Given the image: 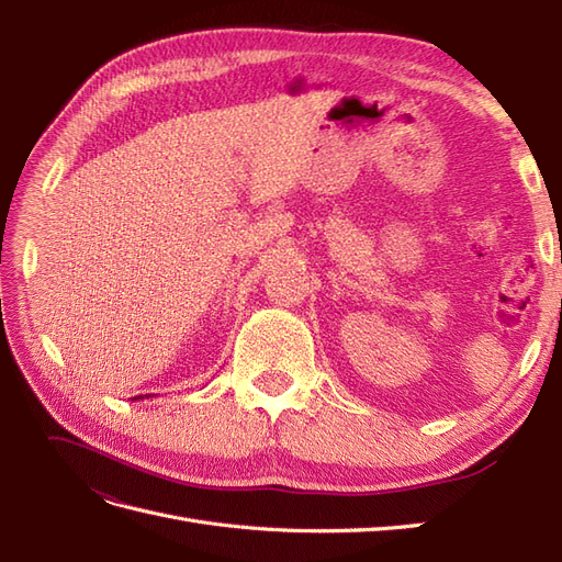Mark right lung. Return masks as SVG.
<instances>
[{"label": "right lung", "mask_w": 562, "mask_h": 562, "mask_svg": "<svg viewBox=\"0 0 562 562\" xmlns=\"http://www.w3.org/2000/svg\"><path fill=\"white\" fill-rule=\"evenodd\" d=\"M149 396H155V394H145V396H135V398H149Z\"/></svg>", "instance_id": "right-lung-1"}]
</instances>
